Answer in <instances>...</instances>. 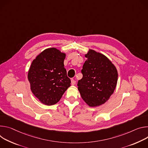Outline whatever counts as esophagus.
Listing matches in <instances>:
<instances>
[{
    "mask_svg": "<svg viewBox=\"0 0 148 148\" xmlns=\"http://www.w3.org/2000/svg\"><path fill=\"white\" fill-rule=\"evenodd\" d=\"M76 80H75L74 79H72L71 80V84L72 85H75V84H76Z\"/></svg>",
    "mask_w": 148,
    "mask_h": 148,
    "instance_id": "obj_1",
    "label": "esophagus"
}]
</instances>
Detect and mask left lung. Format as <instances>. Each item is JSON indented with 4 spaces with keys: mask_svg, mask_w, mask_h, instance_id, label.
I'll use <instances>...</instances> for the list:
<instances>
[{
    "mask_svg": "<svg viewBox=\"0 0 148 148\" xmlns=\"http://www.w3.org/2000/svg\"><path fill=\"white\" fill-rule=\"evenodd\" d=\"M87 60L81 72L83 77L78 80V90L90 107L99 106L107 102L117 85L118 71L104 55L89 49Z\"/></svg>",
    "mask_w": 148,
    "mask_h": 148,
    "instance_id": "1",
    "label": "left lung"
}]
</instances>
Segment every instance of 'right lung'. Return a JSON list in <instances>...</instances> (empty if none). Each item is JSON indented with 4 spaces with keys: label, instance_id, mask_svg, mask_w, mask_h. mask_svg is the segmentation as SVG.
<instances>
[{
    "label": "right lung",
    "instance_id": "obj_1",
    "mask_svg": "<svg viewBox=\"0 0 148 148\" xmlns=\"http://www.w3.org/2000/svg\"><path fill=\"white\" fill-rule=\"evenodd\" d=\"M66 53L55 47L45 49L32 61L27 78L30 89L43 104L58 103L71 85L64 68Z\"/></svg>",
    "mask_w": 148,
    "mask_h": 148
}]
</instances>
